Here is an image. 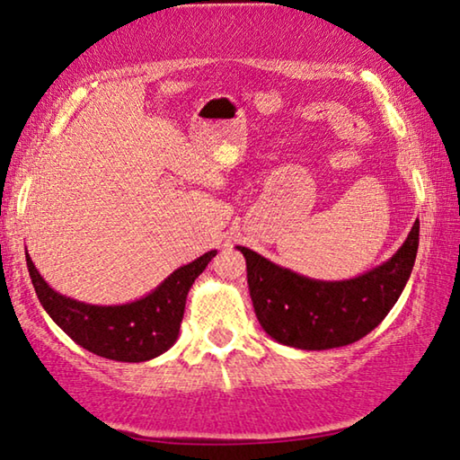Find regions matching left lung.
<instances>
[{
    "mask_svg": "<svg viewBox=\"0 0 460 460\" xmlns=\"http://www.w3.org/2000/svg\"><path fill=\"white\" fill-rule=\"evenodd\" d=\"M420 246V222L391 259L356 278L324 281L300 275L236 246L246 259L254 314L267 335L296 349L343 348L383 323L411 275Z\"/></svg>",
    "mask_w": 460,
    "mask_h": 460,
    "instance_id": "8db88e82",
    "label": "left lung"
}]
</instances>
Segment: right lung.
Wrapping results in <instances>:
<instances>
[{"mask_svg":"<svg viewBox=\"0 0 460 460\" xmlns=\"http://www.w3.org/2000/svg\"><path fill=\"white\" fill-rule=\"evenodd\" d=\"M216 252L209 251L179 267L144 298L111 306L55 292L42 279L28 251L26 265L42 308L77 345L115 362H147L171 349L179 339L189 289Z\"/></svg>","mask_w":460,"mask_h":460,"instance_id":"right-lung-1","label":"right lung"}]
</instances>
